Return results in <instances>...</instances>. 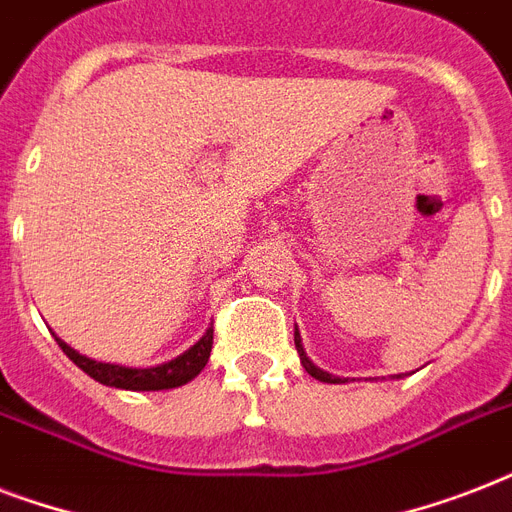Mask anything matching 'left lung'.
<instances>
[{
	"mask_svg": "<svg viewBox=\"0 0 512 512\" xmlns=\"http://www.w3.org/2000/svg\"><path fill=\"white\" fill-rule=\"evenodd\" d=\"M295 345H297V353H300V361H303V366H305V372L311 374V377H316L319 382H348V380H342V377H335V374H329V372H324V369H319V366L313 364L311 358L305 356L303 342H300V332H295ZM398 377H401V374H398Z\"/></svg>",
	"mask_w": 512,
	"mask_h": 512,
	"instance_id": "left-lung-1",
	"label": "left lung"
}]
</instances>
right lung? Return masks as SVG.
<instances>
[{
	"label": "right lung",
	"mask_w": 512,
	"mask_h": 512,
	"mask_svg": "<svg viewBox=\"0 0 512 512\" xmlns=\"http://www.w3.org/2000/svg\"><path fill=\"white\" fill-rule=\"evenodd\" d=\"M212 332L215 329L209 327L204 335L199 337L196 345L180 353L172 361H164L159 366H148V369H132V366H119V364H106V361H95V358H87L82 353H76L71 345L58 340V345L63 348L71 361H74L84 374H90L92 380H98L100 385H111V388L122 390H170L180 388L185 382H191L196 374L207 366L209 350H212Z\"/></svg>",
	"instance_id": "add662e5"
}]
</instances>
